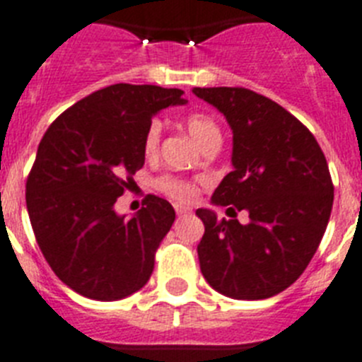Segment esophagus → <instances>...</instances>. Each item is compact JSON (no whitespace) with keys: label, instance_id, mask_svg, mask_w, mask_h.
<instances>
[{"label":"esophagus","instance_id":"34e87169","mask_svg":"<svg viewBox=\"0 0 362 362\" xmlns=\"http://www.w3.org/2000/svg\"><path fill=\"white\" fill-rule=\"evenodd\" d=\"M175 209H177V215H178V216L187 215V213H191L189 207H184V206H175Z\"/></svg>","mask_w":362,"mask_h":362}]
</instances>
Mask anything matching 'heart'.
Returning <instances> with one entry per match:
<instances>
[{
  "mask_svg": "<svg viewBox=\"0 0 362 362\" xmlns=\"http://www.w3.org/2000/svg\"><path fill=\"white\" fill-rule=\"evenodd\" d=\"M184 124L185 129H187V133L194 138V142L199 144L202 149L206 146H209V144H218L220 138H222L218 124L213 120L211 116L204 115V112H191V115L185 116ZM160 136H162V124L156 120L151 122L146 131V136H144V153L147 156H153L156 153ZM158 187L163 193L169 194L171 199L180 200V202L193 200L194 194H197V187L193 184L171 177L160 178Z\"/></svg>",
  "mask_w": 362,
  "mask_h": 362,
  "instance_id": "heart-1",
  "label": "heart"
}]
</instances>
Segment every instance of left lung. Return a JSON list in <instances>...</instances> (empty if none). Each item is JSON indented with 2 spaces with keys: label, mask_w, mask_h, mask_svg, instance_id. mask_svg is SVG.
Here are the masks:
<instances>
[{
  "label": "left lung",
  "mask_w": 362,
  "mask_h": 362,
  "mask_svg": "<svg viewBox=\"0 0 362 362\" xmlns=\"http://www.w3.org/2000/svg\"><path fill=\"white\" fill-rule=\"evenodd\" d=\"M233 133L231 165L213 206L247 211L250 222L218 220L200 207L199 260L213 290L238 300L281 293L303 275L328 226L333 185L313 134L284 107L242 87H194Z\"/></svg>",
  "instance_id": "8db88e82"
}]
</instances>
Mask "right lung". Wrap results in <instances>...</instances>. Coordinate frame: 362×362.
Instances as JSON below:
<instances>
[{
	"instance_id": "add662e5",
	"label": "right lung",
	"mask_w": 362,
	"mask_h": 362,
	"mask_svg": "<svg viewBox=\"0 0 362 362\" xmlns=\"http://www.w3.org/2000/svg\"><path fill=\"white\" fill-rule=\"evenodd\" d=\"M182 94L116 83L69 107L43 134L27 180V209L43 257L76 293L109 303L149 281L175 209L149 194L146 207L125 218L115 204L146 162L153 116L185 105Z\"/></svg>"
}]
</instances>
